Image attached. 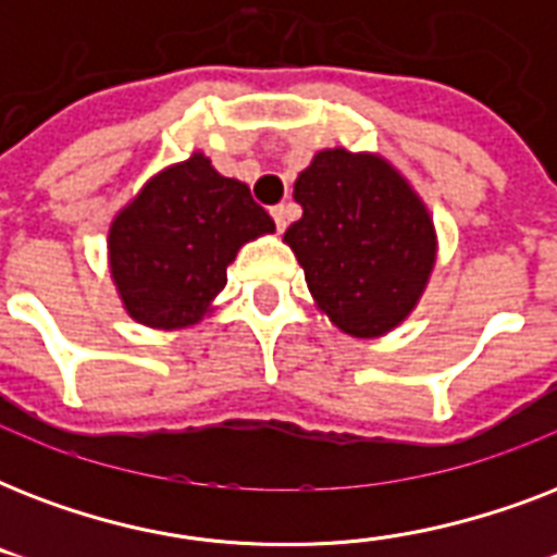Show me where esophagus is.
<instances>
[{"instance_id": "34e87169", "label": "esophagus", "mask_w": 557, "mask_h": 557, "mask_svg": "<svg viewBox=\"0 0 557 557\" xmlns=\"http://www.w3.org/2000/svg\"><path fill=\"white\" fill-rule=\"evenodd\" d=\"M288 216H292V208H288V205H274V208H271V219H274L277 231H286Z\"/></svg>"}]
</instances>
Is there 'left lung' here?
<instances>
[{
  "instance_id": "8db88e82",
  "label": "left lung",
  "mask_w": 557,
  "mask_h": 557,
  "mask_svg": "<svg viewBox=\"0 0 557 557\" xmlns=\"http://www.w3.org/2000/svg\"><path fill=\"white\" fill-rule=\"evenodd\" d=\"M304 216L283 243L314 304L352 338H381L410 318L436 265L428 205L379 152L321 150L297 176Z\"/></svg>"
}]
</instances>
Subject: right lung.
<instances>
[{
  "label": "right lung",
  "instance_id": "1",
  "mask_svg": "<svg viewBox=\"0 0 557 557\" xmlns=\"http://www.w3.org/2000/svg\"><path fill=\"white\" fill-rule=\"evenodd\" d=\"M274 219L236 178L219 176L205 152L170 164L109 225V271L133 321L185 330L213 312L236 251Z\"/></svg>",
  "mask_w": 557,
  "mask_h": 557
}]
</instances>
